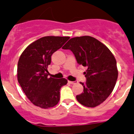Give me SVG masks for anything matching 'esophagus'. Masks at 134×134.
I'll use <instances>...</instances> for the list:
<instances>
[{"label": "esophagus", "mask_w": 134, "mask_h": 134, "mask_svg": "<svg viewBox=\"0 0 134 134\" xmlns=\"http://www.w3.org/2000/svg\"><path fill=\"white\" fill-rule=\"evenodd\" d=\"M68 82L71 84H77L78 82L77 81H68Z\"/></svg>", "instance_id": "1"}]
</instances>
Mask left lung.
I'll return each instance as SVG.
<instances>
[{
	"label": "left lung",
	"instance_id": "obj_1",
	"mask_svg": "<svg viewBox=\"0 0 134 134\" xmlns=\"http://www.w3.org/2000/svg\"><path fill=\"white\" fill-rule=\"evenodd\" d=\"M72 51L78 64L87 68L84 72V90L76 96L78 102L88 107L103 103L113 90L118 78L116 61L109 49L90 36L71 38L62 47Z\"/></svg>",
	"mask_w": 134,
	"mask_h": 134
}]
</instances>
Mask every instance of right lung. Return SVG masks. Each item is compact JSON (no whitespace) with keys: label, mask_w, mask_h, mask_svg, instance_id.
I'll return each mask as SVG.
<instances>
[{"label":"right lung","mask_w":134,"mask_h":134,"mask_svg":"<svg viewBox=\"0 0 134 134\" xmlns=\"http://www.w3.org/2000/svg\"><path fill=\"white\" fill-rule=\"evenodd\" d=\"M69 37L48 36L29 45L18 63V80L32 104L42 109L56 105L60 99L61 88L65 79L48 78V66L51 56L69 39Z\"/></svg>","instance_id":"1"}]
</instances>
